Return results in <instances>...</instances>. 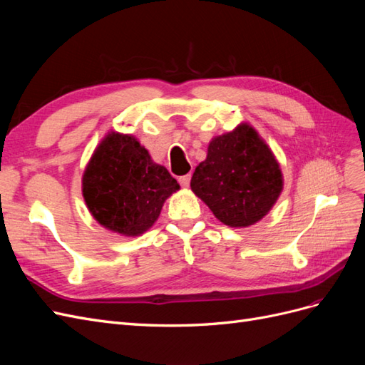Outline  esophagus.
Listing matches in <instances>:
<instances>
[{"label":"esophagus","mask_w":365,"mask_h":365,"mask_svg":"<svg viewBox=\"0 0 365 365\" xmlns=\"http://www.w3.org/2000/svg\"><path fill=\"white\" fill-rule=\"evenodd\" d=\"M190 180H192V175H190V173L182 175V176H180V178H178V181H180V184H181L182 187H189Z\"/></svg>","instance_id":"obj_1"}]
</instances>
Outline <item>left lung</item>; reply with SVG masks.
<instances>
[{
	"instance_id": "left-lung-1",
	"label": "left lung",
	"mask_w": 365,
	"mask_h": 365,
	"mask_svg": "<svg viewBox=\"0 0 365 365\" xmlns=\"http://www.w3.org/2000/svg\"><path fill=\"white\" fill-rule=\"evenodd\" d=\"M190 187L220 222L244 228L268 215L283 190V176L267 143L242 123L210 141Z\"/></svg>"
}]
</instances>
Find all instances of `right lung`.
I'll return each instance as SVG.
<instances>
[{
	"mask_svg": "<svg viewBox=\"0 0 365 365\" xmlns=\"http://www.w3.org/2000/svg\"><path fill=\"white\" fill-rule=\"evenodd\" d=\"M180 189L164 165L153 163L135 137L111 132L94 150L82 193L98 224L123 236H140L158 219L164 201Z\"/></svg>",
	"mask_w": 365,
	"mask_h": 365,
	"instance_id": "right-lung-1",
	"label": "right lung"
}]
</instances>
